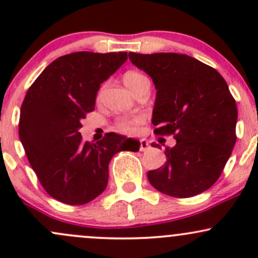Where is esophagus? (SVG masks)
<instances>
[{
    "label": "esophagus",
    "instance_id": "34e87169",
    "mask_svg": "<svg viewBox=\"0 0 258 258\" xmlns=\"http://www.w3.org/2000/svg\"><path fill=\"white\" fill-rule=\"evenodd\" d=\"M148 148H150V145H148L147 140H141V141H140V151H141V152H145Z\"/></svg>",
    "mask_w": 258,
    "mask_h": 258
}]
</instances>
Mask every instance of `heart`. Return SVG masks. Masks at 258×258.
<instances>
[{
    "label": "heart",
    "instance_id": "heart-1",
    "mask_svg": "<svg viewBox=\"0 0 258 258\" xmlns=\"http://www.w3.org/2000/svg\"><path fill=\"white\" fill-rule=\"evenodd\" d=\"M123 82L126 83L127 87L132 91V93L135 95L137 90L140 87H142L144 85H147L150 83L147 77L145 75L140 74V72L130 71L126 72L123 75ZM102 95V88L98 91V97H101ZM145 122V118L142 116H134V117H123V118H119L118 121L116 122V130L117 131L122 132V134H132V132L136 131L137 127L140 124H142Z\"/></svg>",
    "mask_w": 258,
    "mask_h": 258
}]
</instances>
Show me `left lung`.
I'll return each mask as SVG.
<instances>
[{
  "label": "left lung",
  "mask_w": 258,
  "mask_h": 258,
  "mask_svg": "<svg viewBox=\"0 0 258 258\" xmlns=\"http://www.w3.org/2000/svg\"><path fill=\"white\" fill-rule=\"evenodd\" d=\"M128 57L157 88L155 134L177 141L166 147L167 161L147 173L148 181L178 199L202 194L220 178L237 139V106L227 83L213 67L187 54L130 52Z\"/></svg>",
  "instance_id": "8db88e82"
}]
</instances>
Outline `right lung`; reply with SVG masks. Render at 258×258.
<instances>
[{"label": "right lung", "instance_id": "right-lung-1", "mask_svg": "<svg viewBox=\"0 0 258 258\" xmlns=\"http://www.w3.org/2000/svg\"><path fill=\"white\" fill-rule=\"evenodd\" d=\"M127 59L126 52H74L49 63L30 86L21 106L18 134L31 167L51 197L85 205L105 191L108 165L140 142L108 132L83 142L79 130L95 110L101 83Z\"/></svg>", "mask_w": 258, "mask_h": 258}]
</instances>
